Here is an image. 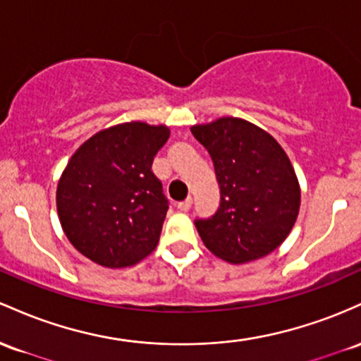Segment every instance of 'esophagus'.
Listing matches in <instances>:
<instances>
[{
  "mask_svg": "<svg viewBox=\"0 0 361 361\" xmlns=\"http://www.w3.org/2000/svg\"><path fill=\"white\" fill-rule=\"evenodd\" d=\"M191 206H192V197H188V200L180 201L179 204H177V208H179L180 212H189V209H191Z\"/></svg>",
  "mask_w": 361,
  "mask_h": 361,
  "instance_id": "34e87169",
  "label": "esophagus"
}]
</instances>
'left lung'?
Masks as SVG:
<instances>
[{
	"label": "left lung",
	"mask_w": 361,
	"mask_h": 361,
	"mask_svg": "<svg viewBox=\"0 0 361 361\" xmlns=\"http://www.w3.org/2000/svg\"><path fill=\"white\" fill-rule=\"evenodd\" d=\"M191 133L212 155L220 184V208L196 220L202 244L230 264L256 261L288 237L298 209L300 184L281 145L249 121L220 117Z\"/></svg>",
	"instance_id": "1"
}]
</instances>
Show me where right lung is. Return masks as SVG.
Instances as JSON below:
<instances>
[{"instance_id":"add662e5","label":"right lung","mask_w":361,"mask_h":361,"mask_svg":"<svg viewBox=\"0 0 361 361\" xmlns=\"http://www.w3.org/2000/svg\"><path fill=\"white\" fill-rule=\"evenodd\" d=\"M169 136L164 124H116L88 137L61 173L63 232L95 264L128 268L155 250L169 204L152 164Z\"/></svg>"}]
</instances>
